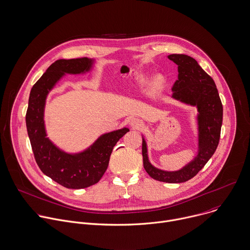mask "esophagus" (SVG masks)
I'll return each mask as SVG.
<instances>
[{"label": "esophagus", "mask_w": 250, "mask_h": 250, "mask_svg": "<svg viewBox=\"0 0 250 250\" xmlns=\"http://www.w3.org/2000/svg\"><path fill=\"white\" fill-rule=\"evenodd\" d=\"M128 124L132 128H139L142 125V123L136 118H130L128 120Z\"/></svg>", "instance_id": "esophagus-1"}]
</instances>
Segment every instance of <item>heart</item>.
<instances>
[{"label": "heart", "instance_id": "b5f03b06", "mask_svg": "<svg viewBox=\"0 0 250 250\" xmlns=\"http://www.w3.org/2000/svg\"><path fill=\"white\" fill-rule=\"evenodd\" d=\"M137 83L139 85H145L148 82V74H142L136 79ZM166 79L162 74H157L153 77V79L150 82V89L152 92L156 93L159 92L165 85Z\"/></svg>", "mask_w": 250, "mask_h": 250}]
</instances>
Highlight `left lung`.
Instances as JSON below:
<instances>
[{"instance_id":"obj_1","label":"left lung","mask_w":250,"mask_h":250,"mask_svg":"<svg viewBox=\"0 0 250 250\" xmlns=\"http://www.w3.org/2000/svg\"><path fill=\"white\" fill-rule=\"evenodd\" d=\"M168 59L178 64L179 72L178 80L172 88V97L197 109V153L182 169L164 171L150 163L147 143L142 135V156L144 169L152 179L169 184H180L196 176L215 153L220 140L223 106L213 78L193 58L184 54H172Z\"/></svg>"}]
</instances>
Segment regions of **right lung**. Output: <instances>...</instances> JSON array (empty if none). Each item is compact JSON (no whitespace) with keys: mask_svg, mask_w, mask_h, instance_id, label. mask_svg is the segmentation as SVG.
Returning a JSON list of instances; mask_svg holds the SVG:
<instances>
[{"mask_svg":"<svg viewBox=\"0 0 250 250\" xmlns=\"http://www.w3.org/2000/svg\"><path fill=\"white\" fill-rule=\"evenodd\" d=\"M95 63L94 59H61L53 62L33 85L26 112V128L32 151L40 170L59 185L71 189L97 184L106 172L114 146L129 129L123 127L100 135L88 148L67 153L47 137L44 112L51 90L65 74H84Z\"/></svg>","mask_w":250,"mask_h":250,"instance_id":"add662e5","label":"right lung"}]
</instances>
